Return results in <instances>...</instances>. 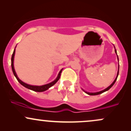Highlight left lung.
<instances>
[{"mask_svg": "<svg viewBox=\"0 0 131 131\" xmlns=\"http://www.w3.org/2000/svg\"><path fill=\"white\" fill-rule=\"evenodd\" d=\"M114 48H115V47H114ZM115 53H116V54H117V51H116V48H115ZM117 60H118V61H119L118 56H117ZM119 65L118 66V71H117V76H116V78H115V80H114V81H113V83H112V84H111L110 86H109L108 87H107V88H106V89H104V90H102V91H98V92H96V93H90V92H87V91H84V90H83V89H82V90H83V91H84V92H85V93H86V94H89V95H91V96L97 95V94H101V93H104V92H105V91H108V90H110V89L111 88L112 86H113V85H114V83H115V82H116V80H117V77H118V75H119Z\"/></svg>", "mask_w": 131, "mask_h": 131, "instance_id": "1", "label": "left lung"}]
</instances>
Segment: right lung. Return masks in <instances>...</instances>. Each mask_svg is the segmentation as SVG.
<instances>
[{
	"mask_svg": "<svg viewBox=\"0 0 131 131\" xmlns=\"http://www.w3.org/2000/svg\"><path fill=\"white\" fill-rule=\"evenodd\" d=\"M15 48H16V47H15ZM15 49H14V52H13L12 58H11V66H12V70L13 73H14V76H15V78H17V80H18V81L20 83L21 85L24 86L26 88H28V89H29V90H32V91H34L36 92H43V91H46V90H48L50 87H51L52 86H53L54 84L58 81L59 79H60V76H61V71H62L63 69H61V70H60V72H59V73H58V76H57V78H56L53 81L51 82V83H48V84H44V85H41V86L30 85V84H27V83H24V82H23L21 80H20V79L18 78V76H17L16 72H15V69H14V56H15Z\"/></svg>",
	"mask_w": 131,
	"mask_h": 131,
	"instance_id": "obj_1",
	"label": "right lung"
}]
</instances>
